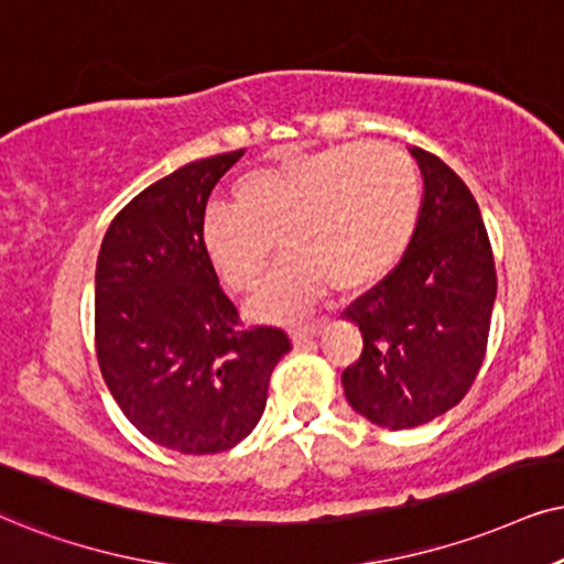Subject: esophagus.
Returning a JSON list of instances; mask_svg holds the SVG:
<instances>
[{
    "mask_svg": "<svg viewBox=\"0 0 564 564\" xmlns=\"http://www.w3.org/2000/svg\"><path fill=\"white\" fill-rule=\"evenodd\" d=\"M319 327H323V325H317V323L304 325V327H294V330H291V340H294V346H306L319 333Z\"/></svg>",
    "mask_w": 564,
    "mask_h": 564,
    "instance_id": "34e87169",
    "label": "esophagus"
}]
</instances>
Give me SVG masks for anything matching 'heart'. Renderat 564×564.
Instances as JSON below:
<instances>
[{
  "instance_id": "heart-1",
  "label": "heart",
  "mask_w": 564,
  "mask_h": 564,
  "mask_svg": "<svg viewBox=\"0 0 564 564\" xmlns=\"http://www.w3.org/2000/svg\"><path fill=\"white\" fill-rule=\"evenodd\" d=\"M237 205L213 203L199 218V247L226 286L252 294V312L304 315L327 286L361 291L398 265L422 210L416 161L393 142H346L254 169L237 182Z\"/></svg>"
}]
</instances>
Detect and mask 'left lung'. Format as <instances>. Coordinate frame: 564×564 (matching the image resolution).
Here are the masks:
<instances>
[{
	"instance_id": "1",
	"label": "left lung",
	"mask_w": 564,
	"mask_h": 564,
	"mask_svg": "<svg viewBox=\"0 0 564 564\" xmlns=\"http://www.w3.org/2000/svg\"><path fill=\"white\" fill-rule=\"evenodd\" d=\"M419 224L401 262L346 306L365 348L344 369L348 403L372 424L409 430L463 401L487 354L497 270L471 189L434 153Z\"/></svg>"
}]
</instances>
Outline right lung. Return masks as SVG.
I'll return each mask as SVG.
<instances>
[{
    "instance_id": "obj_1",
    "label": "right lung",
    "mask_w": 564,
    "mask_h": 564,
    "mask_svg": "<svg viewBox=\"0 0 564 564\" xmlns=\"http://www.w3.org/2000/svg\"><path fill=\"white\" fill-rule=\"evenodd\" d=\"M245 151L176 169L134 195L96 265V356L113 401L155 445L224 453L260 422L286 330L241 323L199 247L213 187Z\"/></svg>"
}]
</instances>
